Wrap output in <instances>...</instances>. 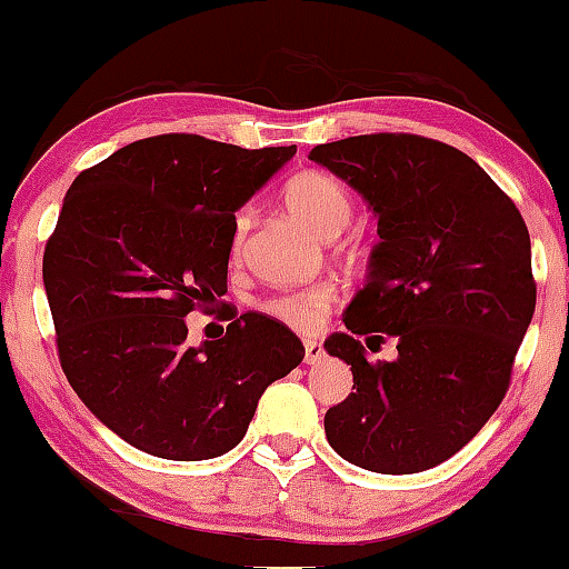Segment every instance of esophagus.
I'll return each instance as SVG.
<instances>
[{
    "instance_id": "34e87169",
    "label": "esophagus",
    "mask_w": 569,
    "mask_h": 569,
    "mask_svg": "<svg viewBox=\"0 0 569 569\" xmlns=\"http://www.w3.org/2000/svg\"><path fill=\"white\" fill-rule=\"evenodd\" d=\"M303 349H306V355H303L306 366H317V362H322L325 349L317 338H303Z\"/></svg>"
}]
</instances>
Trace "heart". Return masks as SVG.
Segmentation results:
<instances>
[{
    "label": "heart",
    "instance_id": "heart-1",
    "mask_svg": "<svg viewBox=\"0 0 569 569\" xmlns=\"http://www.w3.org/2000/svg\"><path fill=\"white\" fill-rule=\"evenodd\" d=\"M282 201L287 212L296 217L301 226L309 228L311 233H317L319 239H336L349 226L355 209L349 190L336 177L317 169H306L301 174L290 177L282 188ZM247 228H250V212L241 209L233 217V254L241 252ZM333 301V284H311L303 287V290L279 292V296L266 298L263 311L292 330H315L328 319Z\"/></svg>",
    "mask_w": 569,
    "mask_h": 569
}]
</instances>
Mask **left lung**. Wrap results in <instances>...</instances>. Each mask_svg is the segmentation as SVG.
I'll list each match as a JSON object with an SVG mask.
<instances>
[{
	"mask_svg": "<svg viewBox=\"0 0 569 569\" xmlns=\"http://www.w3.org/2000/svg\"><path fill=\"white\" fill-rule=\"evenodd\" d=\"M309 158L368 201L381 239L343 315L347 333L325 341L355 376V392L325 413V436L373 473L430 470L506 398L538 292L529 231L473 158L436 139L362 133ZM387 335L399 360L370 363L365 347Z\"/></svg>",
	"mask_w": 569,
	"mask_h": 569,
	"instance_id": "8db88e82",
	"label": "left lung"
}]
</instances>
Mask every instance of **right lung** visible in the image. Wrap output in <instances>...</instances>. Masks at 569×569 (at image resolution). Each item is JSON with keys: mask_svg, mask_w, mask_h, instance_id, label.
<instances>
[{"mask_svg": "<svg viewBox=\"0 0 569 569\" xmlns=\"http://www.w3.org/2000/svg\"><path fill=\"white\" fill-rule=\"evenodd\" d=\"M296 156L161 133L120 147L67 190L42 258L59 360L88 411L152 457L231 451L268 385L301 366L273 317H228L188 343L184 317L228 292L233 212Z\"/></svg>", "mask_w": 569, "mask_h": 569, "instance_id": "right-lung-1", "label": "right lung"}]
</instances>
